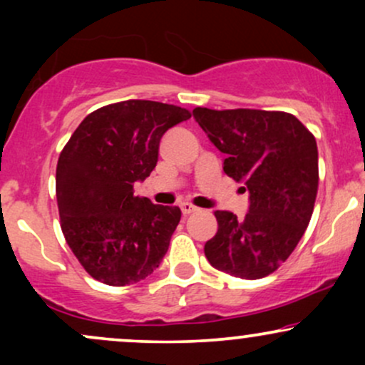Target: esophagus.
Listing matches in <instances>:
<instances>
[{
	"label": "esophagus",
	"mask_w": 365,
	"mask_h": 365,
	"mask_svg": "<svg viewBox=\"0 0 365 365\" xmlns=\"http://www.w3.org/2000/svg\"><path fill=\"white\" fill-rule=\"evenodd\" d=\"M180 207H182V212L183 215H192V212H197L199 211V207H195L194 204H190V202H182L180 204Z\"/></svg>",
	"instance_id": "esophagus-1"
}]
</instances>
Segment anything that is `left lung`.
<instances>
[{
  "label": "left lung",
  "mask_w": 365,
  "mask_h": 365,
  "mask_svg": "<svg viewBox=\"0 0 365 365\" xmlns=\"http://www.w3.org/2000/svg\"><path fill=\"white\" fill-rule=\"evenodd\" d=\"M192 115L226 154L225 173L249 190L244 220L215 211L217 232L204 254L235 278H264L287 261L311 221L319 182L316 139L283 111L195 108Z\"/></svg>",
  "instance_id": "obj_1"
}]
</instances>
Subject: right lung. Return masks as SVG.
Listing matches in <instances>:
<instances>
[{"instance_id": "right-lung-1", "label": "right lung", "mask_w": 365, "mask_h": 365, "mask_svg": "<svg viewBox=\"0 0 365 365\" xmlns=\"http://www.w3.org/2000/svg\"><path fill=\"white\" fill-rule=\"evenodd\" d=\"M188 118L173 104H108L87 115L61 150L56 199L63 235L98 282H140L165 257L182 211L133 195V183L156 168L163 135Z\"/></svg>"}]
</instances>
